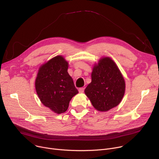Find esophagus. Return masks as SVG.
I'll return each mask as SVG.
<instances>
[{"label":"esophagus","mask_w":159,"mask_h":159,"mask_svg":"<svg viewBox=\"0 0 159 159\" xmlns=\"http://www.w3.org/2000/svg\"><path fill=\"white\" fill-rule=\"evenodd\" d=\"M79 93H84V88H79Z\"/></svg>","instance_id":"1"}]
</instances>
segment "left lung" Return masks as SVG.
<instances>
[{"instance_id": "8db88e82", "label": "left lung", "mask_w": 159, "mask_h": 159, "mask_svg": "<svg viewBox=\"0 0 159 159\" xmlns=\"http://www.w3.org/2000/svg\"><path fill=\"white\" fill-rule=\"evenodd\" d=\"M91 79L84 92L96 110L107 111L119 105L125 93V83L111 58L103 57L94 65Z\"/></svg>"}]
</instances>
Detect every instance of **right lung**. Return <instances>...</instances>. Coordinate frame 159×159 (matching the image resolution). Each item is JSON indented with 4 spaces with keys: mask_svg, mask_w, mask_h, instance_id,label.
Returning <instances> with one entry per match:
<instances>
[{
    "mask_svg": "<svg viewBox=\"0 0 159 159\" xmlns=\"http://www.w3.org/2000/svg\"><path fill=\"white\" fill-rule=\"evenodd\" d=\"M68 68L63 56H56L40 66L35 82L41 103L57 114L65 112L71 99L79 93Z\"/></svg>",
    "mask_w": 159,
    "mask_h": 159,
    "instance_id": "1",
    "label": "right lung"
}]
</instances>
